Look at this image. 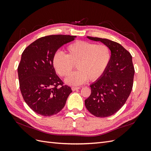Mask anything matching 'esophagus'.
<instances>
[{
	"label": "esophagus",
	"instance_id": "esophagus-1",
	"mask_svg": "<svg viewBox=\"0 0 151 151\" xmlns=\"http://www.w3.org/2000/svg\"><path fill=\"white\" fill-rule=\"evenodd\" d=\"M81 87H72V91H76L77 89H79Z\"/></svg>",
	"mask_w": 151,
	"mask_h": 151
}]
</instances>
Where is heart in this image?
I'll return each instance as SVG.
<instances>
[{
	"label": "heart",
	"instance_id": "b5f03b06",
	"mask_svg": "<svg viewBox=\"0 0 151 151\" xmlns=\"http://www.w3.org/2000/svg\"><path fill=\"white\" fill-rule=\"evenodd\" d=\"M66 55L57 52L52 58L53 66L61 77H67L74 68L78 70L65 79L66 83L77 86L89 79L94 81L101 77L111 60V51L105 44L77 41L66 48Z\"/></svg>",
	"mask_w": 151,
	"mask_h": 151
}]
</instances>
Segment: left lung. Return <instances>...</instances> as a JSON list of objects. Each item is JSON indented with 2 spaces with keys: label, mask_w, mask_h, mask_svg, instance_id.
Here are the masks:
<instances>
[{
  "label": "left lung",
  "mask_w": 151,
  "mask_h": 151,
  "mask_svg": "<svg viewBox=\"0 0 151 151\" xmlns=\"http://www.w3.org/2000/svg\"><path fill=\"white\" fill-rule=\"evenodd\" d=\"M87 38L106 45L110 49L111 60L103 74L90 85L91 93L85 100L86 107L97 117L109 116L124 105L132 91L135 73L132 57L116 42L105 38Z\"/></svg>",
  "instance_id": "1"
}]
</instances>
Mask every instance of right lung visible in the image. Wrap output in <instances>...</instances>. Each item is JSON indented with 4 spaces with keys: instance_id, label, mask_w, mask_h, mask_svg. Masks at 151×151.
<instances>
[{
    "instance_id": "obj_1",
    "label": "right lung",
    "mask_w": 151,
    "mask_h": 151,
    "mask_svg": "<svg viewBox=\"0 0 151 151\" xmlns=\"http://www.w3.org/2000/svg\"><path fill=\"white\" fill-rule=\"evenodd\" d=\"M76 36L50 35L27 47L17 68L19 88L29 107L39 115L50 116L60 112L72 92L63 85L53 66V55Z\"/></svg>"
}]
</instances>
